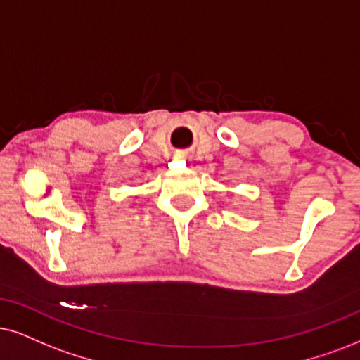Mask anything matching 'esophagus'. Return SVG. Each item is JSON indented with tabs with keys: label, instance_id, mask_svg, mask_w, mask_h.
Here are the masks:
<instances>
[{
	"label": "esophagus",
	"instance_id": "34e87169",
	"mask_svg": "<svg viewBox=\"0 0 360 360\" xmlns=\"http://www.w3.org/2000/svg\"><path fill=\"white\" fill-rule=\"evenodd\" d=\"M177 158H183V156H181V154H177Z\"/></svg>",
	"mask_w": 360,
	"mask_h": 360
}]
</instances>
